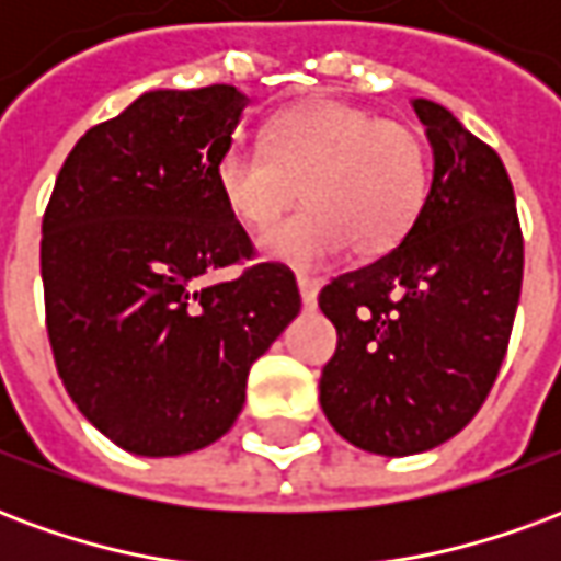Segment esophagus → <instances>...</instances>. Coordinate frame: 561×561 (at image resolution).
Instances as JSON below:
<instances>
[{
	"mask_svg": "<svg viewBox=\"0 0 561 561\" xmlns=\"http://www.w3.org/2000/svg\"><path fill=\"white\" fill-rule=\"evenodd\" d=\"M297 288H300V300H304L306 309H312V306L318 304V288H321V282H318L316 276L300 273V276H297Z\"/></svg>",
	"mask_w": 561,
	"mask_h": 561,
	"instance_id": "esophagus-1",
	"label": "esophagus"
}]
</instances>
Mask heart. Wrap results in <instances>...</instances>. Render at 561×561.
<instances>
[{
    "mask_svg": "<svg viewBox=\"0 0 561 561\" xmlns=\"http://www.w3.org/2000/svg\"><path fill=\"white\" fill-rule=\"evenodd\" d=\"M213 183L249 231L276 225L304 188L309 207L270 231L261 249L273 261L318 267L345 245L357 257L397 249L430 195V156L414 128L357 104L312 99L273 116L261 149H221Z\"/></svg>",
    "mask_w": 561,
    "mask_h": 561,
    "instance_id": "obj_1",
    "label": "heart"
}]
</instances>
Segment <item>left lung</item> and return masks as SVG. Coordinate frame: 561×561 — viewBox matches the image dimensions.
<instances>
[{"label":"left lung","instance_id":"obj_1","mask_svg":"<svg viewBox=\"0 0 561 561\" xmlns=\"http://www.w3.org/2000/svg\"><path fill=\"white\" fill-rule=\"evenodd\" d=\"M412 104L435 161L421 219L388 255L318 294L340 336L321 369V409L345 442L381 457L430 450L478 414L523 285V231L502 159L447 107Z\"/></svg>","mask_w":561,"mask_h":561}]
</instances>
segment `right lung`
<instances>
[{"instance_id": "1", "label": "right lung", "mask_w": 561, "mask_h": 561, "mask_svg": "<svg viewBox=\"0 0 561 561\" xmlns=\"http://www.w3.org/2000/svg\"><path fill=\"white\" fill-rule=\"evenodd\" d=\"M249 104L228 83L144 92L68 152L42 221L56 373L83 417L138 457L228 433L245 378L300 312L285 264L255 245L213 183Z\"/></svg>"}]
</instances>
